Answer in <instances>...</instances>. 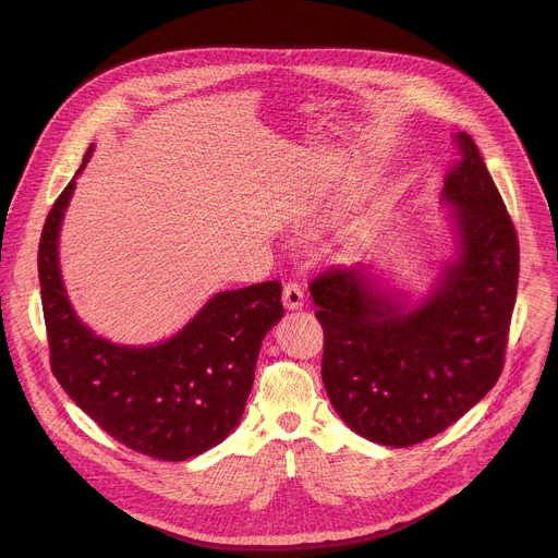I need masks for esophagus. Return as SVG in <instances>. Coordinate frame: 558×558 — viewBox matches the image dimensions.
Wrapping results in <instances>:
<instances>
[{"mask_svg":"<svg viewBox=\"0 0 558 558\" xmlns=\"http://www.w3.org/2000/svg\"><path fill=\"white\" fill-rule=\"evenodd\" d=\"M282 302L287 308H300L304 304V291L298 282H284V289H282Z\"/></svg>","mask_w":558,"mask_h":558,"instance_id":"obj_1","label":"esophagus"}]
</instances>
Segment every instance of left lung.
Instances as JSON below:
<instances>
[{"mask_svg": "<svg viewBox=\"0 0 558 558\" xmlns=\"http://www.w3.org/2000/svg\"><path fill=\"white\" fill-rule=\"evenodd\" d=\"M444 179L457 258L415 306L368 267H331L308 284L325 329L323 381L357 435L407 448L446 430L497 384L519 284V241L474 141Z\"/></svg>", "mask_w": 558, "mask_h": 558, "instance_id": "obj_1", "label": "left lung"}]
</instances>
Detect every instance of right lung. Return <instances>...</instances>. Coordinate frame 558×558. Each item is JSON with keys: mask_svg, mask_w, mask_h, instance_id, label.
<instances>
[{"mask_svg": "<svg viewBox=\"0 0 558 558\" xmlns=\"http://www.w3.org/2000/svg\"><path fill=\"white\" fill-rule=\"evenodd\" d=\"M90 154L93 145L84 166ZM72 192L74 181L54 201L37 256L50 368L70 400L123 446L161 461L196 457L241 422L263 338L284 313L282 284L220 291L161 344H112L78 320L61 280L59 227Z\"/></svg>", "mask_w": 558, "mask_h": 558, "instance_id": "add662e5", "label": "right lung"}]
</instances>
